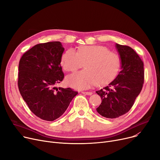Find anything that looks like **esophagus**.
<instances>
[{"instance_id": "obj_1", "label": "esophagus", "mask_w": 160, "mask_h": 160, "mask_svg": "<svg viewBox=\"0 0 160 160\" xmlns=\"http://www.w3.org/2000/svg\"><path fill=\"white\" fill-rule=\"evenodd\" d=\"M82 93L83 94H85V95H91L92 94H93V93H92V92H85V91H83V92H82Z\"/></svg>"}]
</instances>
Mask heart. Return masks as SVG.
<instances>
[{"label": "heart", "instance_id": "obj_1", "mask_svg": "<svg viewBox=\"0 0 160 160\" xmlns=\"http://www.w3.org/2000/svg\"><path fill=\"white\" fill-rule=\"evenodd\" d=\"M119 55L102 45H83L77 52L69 48L62 55L60 64L66 71H74L84 63L85 69L76 72L66 78L67 84L78 89H86L96 85H103L113 80L121 66Z\"/></svg>", "mask_w": 160, "mask_h": 160}]
</instances>
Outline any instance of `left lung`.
Masks as SVG:
<instances>
[{
    "label": "left lung",
    "instance_id": "8db88e82",
    "mask_svg": "<svg viewBox=\"0 0 160 160\" xmlns=\"http://www.w3.org/2000/svg\"><path fill=\"white\" fill-rule=\"evenodd\" d=\"M121 58V71L108 86L97 91L102 102L97 112L114 119L127 113L139 95L144 82L143 62L131 47L116 43Z\"/></svg>",
    "mask_w": 160,
    "mask_h": 160
}]
</instances>
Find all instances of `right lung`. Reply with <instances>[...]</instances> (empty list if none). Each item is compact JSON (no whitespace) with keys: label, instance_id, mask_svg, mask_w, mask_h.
<instances>
[{"label":"right lung","instance_id":"add662e5","mask_svg":"<svg viewBox=\"0 0 160 160\" xmlns=\"http://www.w3.org/2000/svg\"><path fill=\"white\" fill-rule=\"evenodd\" d=\"M64 48L60 41L33 46L21 57L18 87L31 112L40 119L53 121L62 116L78 94L71 88L55 86L64 78L60 65Z\"/></svg>","mask_w":160,"mask_h":160}]
</instances>
